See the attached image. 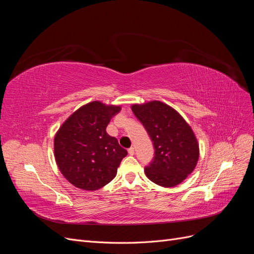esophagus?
<instances>
[{
  "mask_svg": "<svg viewBox=\"0 0 254 254\" xmlns=\"http://www.w3.org/2000/svg\"><path fill=\"white\" fill-rule=\"evenodd\" d=\"M128 153L130 156H133L134 155V148L133 147H130L129 149H128Z\"/></svg>",
  "mask_w": 254,
  "mask_h": 254,
  "instance_id": "1",
  "label": "esophagus"
}]
</instances>
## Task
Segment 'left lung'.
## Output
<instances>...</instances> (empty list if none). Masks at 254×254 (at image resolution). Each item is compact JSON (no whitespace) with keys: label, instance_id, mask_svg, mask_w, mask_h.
Listing matches in <instances>:
<instances>
[{"label":"left lung","instance_id":"obj_1","mask_svg":"<svg viewBox=\"0 0 254 254\" xmlns=\"http://www.w3.org/2000/svg\"><path fill=\"white\" fill-rule=\"evenodd\" d=\"M155 146V158L145 168L147 178L163 188L178 186L193 173L199 159V144L193 129L181 114L160 101L131 106Z\"/></svg>","mask_w":254,"mask_h":254}]
</instances>
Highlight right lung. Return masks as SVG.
<instances>
[{
	"label": "right lung",
	"mask_w": 254,
	"mask_h": 254,
	"mask_svg": "<svg viewBox=\"0 0 254 254\" xmlns=\"http://www.w3.org/2000/svg\"><path fill=\"white\" fill-rule=\"evenodd\" d=\"M121 106L94 101L68 117L54 137V156L60 173L74 187L96 190L117 176L127 150L106 131Z\"/></svg>",
	"instance_id": "add662e5"
}]
</instances>
